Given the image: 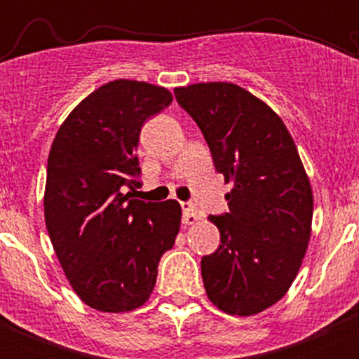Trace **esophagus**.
I'll return each mask as SVG.
<instances>
[{"label": "esophagus", "mask_w": 359, "mask_h": 359, "mask_svg": "<svg viewBox=\"0 0 359 359\" xmlns=\"http://www.w3.org/2000/svg\"><path fill=\"white\" fill-rule=\"evenodd\" d=\"M180 206H182L184 224H194L198 219H200V212H198V208L191 201H182L180 203Z\"/></svg>", "instance_id": "esophagus-1"}]
</instances>
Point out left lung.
Instances as JSON below:
<instances>
[{
	"instance_id": "obj_1",
	"label": "left lung",
	"mask_w": 359,
	"mask_h": 359,
	"mask_svg": "<svg viewBox=\"0 0 359 359\" xmlns=\"http://www.w3.org/2000/svg\"><path fill=\"white\" fill-rule=\"evenodd\" d=\"M200 126L213 165L233 189L229 212L210 215L220 245L201 259L205 290L227 314L252 316L276 304L300 269L313 222V191L287 126L234 83L173 90Z\"/></svg>"
}]
</instances>
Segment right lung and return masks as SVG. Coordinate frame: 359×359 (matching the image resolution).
I'll return each mask as SVG.
<instances>
[{"label":"right lung","mask_w":359,"mask_h":359,"mask_svg":"<svg viewBox=\"0 0 359 359\" xmlns=\"http://www.w3.org/2000/svg\"><path fill=\"white\" fill-rule=\"evenodd\" d=\"M172 100L151 83H106L72 109L50 149L48 236L72 290L102 313H126L149 299L159 259L179 234V203L130 193L142 186L140 130Z\"/></svg>","instance_id":"1"}]
</instances>
